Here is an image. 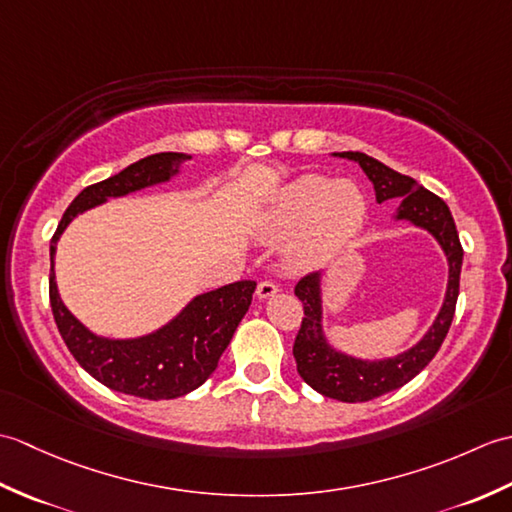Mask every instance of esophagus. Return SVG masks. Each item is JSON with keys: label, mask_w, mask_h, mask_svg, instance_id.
Wrapping results in <instances>:
<instances>
[{"label": "esophagus", "mask_w": 512, "mask_h": 512, "mask_svg": "<svg viewBox=\"0 0 512 512\" xmlns=\"http://www.w3.org/2000/svg\"><path fill=\"white\" fill-rule=\"evenodd\" d=\"M277 286L273 284V281H262V284L257 286V297L259 299H270V297H275L277 295Z\"/></svg>", "instance_id": "34e87169"}]
</instances>
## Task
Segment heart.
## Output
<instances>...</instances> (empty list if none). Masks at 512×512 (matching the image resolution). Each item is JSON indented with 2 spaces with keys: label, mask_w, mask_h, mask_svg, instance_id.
Returning <instances> with one entry per match:
<instances>
[{
  "label": "heart",
  "mask_w": 512,
  "mask_h": 512,
  "mask_svg": "<svg viewBox=\"0 0 512 512\" xmlns=\"http://www.w3.org/2000/svg\"><path fill=\"white\" fill-rule=\"evenodd\" d=\"M367 204L363 191L350 180H336L308 173L277 195L259 233L268 242L299 235L290 246V264L312 268L330 259L361 231Z\"/></svg>",
  "instance_id": "b5f03b06"
}]
</instances>
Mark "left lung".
Here are the masks:
<instances>
[{
    "instance_id": "8db88e82",
    "label": "left lung",
    "mask_w": 512,
    "mask_h": 512,
    "mask_svg": "<svg viewBox=\"0 0 512 512\" xmlns=\"http://www.w3.org/2000/svg\"><path fill=\"white\" fill-rule=\"evenodd\" d=\"M334 156L354 160L361 165L369 182L374 184L378 204L387 200H400L394 220L409 222L431 233L436 237V242L444 250L449 262L447 295H444L442 308L427 334L416 345L409 347L407 352L389 358H378V361L339 352L328 341L323 330L321 273L306 275L297 284L295 295L301 299L303 314H306L301 321L295 347H292L299 376L314 391H319V394L328 398L341 402H365L407 385L438 354L444 336H447L451 328L455 303H458L464 250L449 206L436 193L427 191L413 178L402 176V173L389 169L372 156L361 154V151H343V154Z\"/></svg>"
}]
</instances>
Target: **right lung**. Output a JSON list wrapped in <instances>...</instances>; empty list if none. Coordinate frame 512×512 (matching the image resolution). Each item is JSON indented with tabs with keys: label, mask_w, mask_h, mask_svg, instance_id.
Here are the masks:
<instances>
[{
	"label": "right lung",
	"mask_w": 512,
	"mask_h": 512,
	"mask_svg": "<svg viewBox=\"0 0 512 512\" xmlns=\"http://www.w3.org/2000/svg\"><path fill=\"white\" fill-rule=\"evenodd\" d=\"M187 154L162 151L85 187L63 213L50 242V306L65 345L79 365L99 383L127 396L171 400L198 389L209 378L231 343L239 321L253 301L255 281L244 279L193 297L167 325L136 339H107L90 332L65 308L54 281L57 242L76 215L110 198L169 182L180 173Z\"/></svg>",
	"instance_id": "right-lung-1"
}]
</instances>
